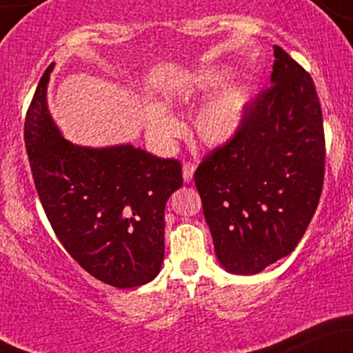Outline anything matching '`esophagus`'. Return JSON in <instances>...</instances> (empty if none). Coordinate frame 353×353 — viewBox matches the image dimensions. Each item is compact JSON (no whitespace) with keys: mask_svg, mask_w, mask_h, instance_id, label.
Segmentation results:
<instances>
[{"mask_svg":"<svg viewBox=\"0 0 353 353\" xmlns=\"http://www.w3.org/2000/svg\"><path fill=\"white\" fill-rule=\"evenodd\" d=\"M194 171H196V165H194V164H190V163L182 164V177H184L185 184H189V182L192 181Z\"/></svg>","mask_w":353,"mask_h":353,"instance_id":"1","label":"esophagus"}]
</instances>
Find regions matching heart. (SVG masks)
<instances>
[{"label": "heart", "instance_id": "b5f03b06", "mask_svg": "<svg viewBox=\"0 0 353 353\" xmlns=\"http://www.w3.org/2000/svg\"><path fill=\"white\" fill-rule=\"evenodd\" d=\"M230 74L232 71L228 66L197 70L172 84L164 94L165 106L188 104L211 94L192 117L194 132L210 148H221L236 139L249 111V89L241 83L225 84ZM144 124L149 139L163 149L171 148L182 132L179 121L159 104L145 106Z\"/></svg>", "mask_w": 353, "mask_h": 353}]
</instances>
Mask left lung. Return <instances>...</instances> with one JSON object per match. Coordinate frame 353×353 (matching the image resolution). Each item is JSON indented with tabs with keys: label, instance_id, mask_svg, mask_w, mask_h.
Returning <instances> with one entry per match:
<instances>
[{
	"label": "left lung",
	"instance_id": "obj_1",
	"mask_svg": "<svg viewBox=\"0 0 353 353\" xmlns=\"http://www.w3.org/2000/svg\"><path fill=\"white\" fill-rule=\"evenodd\" d=\"M270 88L249 104L241 132L199 164L201 194L219 264L262 272L297 247L319 205L325 139L309 72L274 46Z\"/></svg>",
	"mask_w": 353,
	"mask_h": 353
}]
</instances>
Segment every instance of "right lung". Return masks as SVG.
Returning <instances> with one entry per match:
<instances>
[{
	"label": "right lung",
	"instance_id": "right-lung-1",
	"mask_svg": "<svg viewBox=\"0 0 353 353\" xmlns=\"http://www.w3.org/2000/svg\"><path fill=\"white\" fill-rule=\"evenodd\" d=\"M56 63L39 79L24 144L43 209L64 249L98 281L131 289L164 261V209L182 185L181 164L132 144H72L48 108Z\"/></svg>",
	"mask_w": 353,
	"mask_h": 353
}]
</instances>
